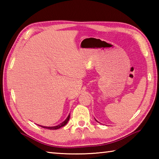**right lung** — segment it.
Masks as SVG:
<instances>
[{"mask_svg": "<svg viewBox=\"0 0 159 159\" xmlns=\"http://www.w3.org/2000/svg\"><path fill=\"white\" fill-rule=\"evenodd\" d=\"M69 118H70V114L68 116V117L66 118V119L65 120H64V122L60 123V125H56V126H52V127H45V126H42V125H39V126H41L42 128H46V129H49V130H57V129L63 127V126L65 125L66 124V123H67V122L69 121Z\"/></svg>", "mask_w": 159, "mask_h": 159, "instance_id": "add662e5", "label": "right lung"}]
</instances>
